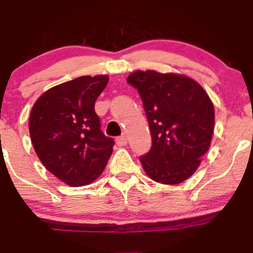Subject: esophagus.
Wrapping results in <instances>:
<instances>
[{"instance_id": "obj_1", "label": "esophagus", "mask_w": 253, "mask_h": 253, "mask_svg": "<svg viewBox=\"0 0 253 253\" xmlns=\"http://www.w3.org/2000/svg\"><path fill=\"white\" fill-rule=\"evenodd\" d=\"M116 143H117V145L120 147L126 146V145H127V138L125 137V136H120V137L116 138Z\"/></svg>"}]
</instances>
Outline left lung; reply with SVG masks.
Instances as JSON below:
<instances>
[{
  "label": "left lung",
  "mask_w": 253,
  "mask_h": 253,
  "mask_svg": "<svg viewBox=\"0 0 253 253\" xmlns=\"http://www.w3.org/2000/svg\"><path fill=\"white\" fill-rule=\"evenodd\" d=\"M138 90L152 146L140 161L150 179L180 184L199 168L214 131V106L194 79L176 73L137 70L127 78Z\"/></svg>",
  "instance_id": "1"
}]
</instances>
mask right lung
Returning <instances> with one entry per match:
<instances>
[{"instance_id":"right-lung-1","label":"right lung","mask_w":253,"mask_h":253,"mask_svg":"<svg viewBox=\"0 0 253 253\" xmlns=\"http://www.w3.org/2000/svg\"><path fill=\"white\" fill-rule=\"evenodd\" d=\"M108 76H83L50 88L34 103L29 131L42 165L69 186H83L103 172L113 151L94 103Z\"/></svg>"}]
</instances>
